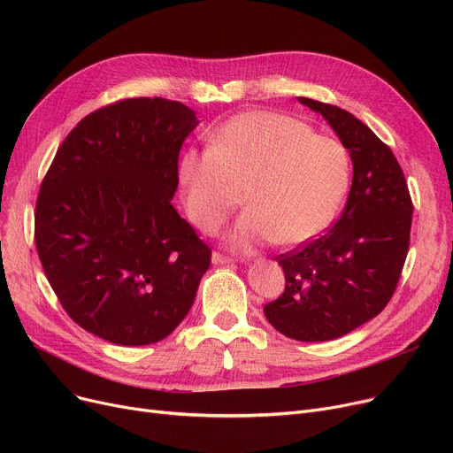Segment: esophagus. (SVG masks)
Segmentation results:
<instances>
[{
	"label": "esophagus",
	"instance_id": "esophagus-1",
	"mask_svg": "<svg viewBox=\"0 0 453 453\" xmlns=\"http://www.w3.org/2000/svg\"><path fill=\"white\" fill-rule=\"evenodd\" d=\"M233 263H234L233 257H227V255L219 253V251L212 253V265H233Z\"/></svg>",
	"mask_w": 453,
	"mask_h": 453
}]
</instances>
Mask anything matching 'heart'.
<instances>
[{
  "label": "heart",
  "instance_id": "b5f03b06",
  "mask_svg": "<svg viewBox=\"0 0 453 453\" xmlns=\"http://www.w3.org/2000/svg\"><path fill=\"white\" fill-rule=\"evenodd\" d=\"M190 222L214 233L241 203L231 242L241 250L275 242L301 246L323 233L347 193L350 159L334 137L275 111H244L190 149L178 169Z\"/></svg>",
  "mask_w": 453,
  "mask_h": 453
}]
</instances>
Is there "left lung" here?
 I'll return each mask as SVG.
<instances>
[{"label": "left lung", "instance_id": "left-lung-1", "mask_svg": "<svg viewBox=\"0 0 453 453\" xmlns=\"http://www.w3.org/2000/svg\"><path fill=\"white\" fill-rule=\"evenodd\" d=\"M334 128L352 159L342 217L325 234L277 257L287 287L266 319L297 342H328L358 328L393 297L410 250L413 202L393 150L347 110L299 97Z\"/></svg>", "mask_w": 453, "mask_h": 453}]
</instances>
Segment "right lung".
Masks as SVG:
<instances>
[{"instance_id": "right-lung-1", "label": "right lung", "mask_w": 453, "mask_h": 453, "mask_svg": "<svg viewBox=\"0 0 453 453\" xmlns=\"http://www.w3.org/2000/svg\"><path fill=\"white\" fill-rule=\"evenodd\" d=\"M169 99H121L86 115L43 176L35 242L67 316L110 343L161 342L193 306L211 248L171 200L198 125Z\"/></svg>"}]
</instances>
